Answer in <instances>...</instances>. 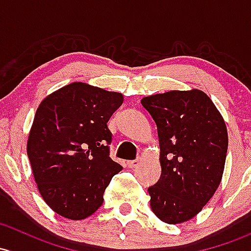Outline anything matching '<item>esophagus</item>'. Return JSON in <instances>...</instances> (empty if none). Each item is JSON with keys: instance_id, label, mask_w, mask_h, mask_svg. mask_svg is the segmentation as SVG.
<instances>
[{"instance_id": "1", "label": "esophagus", "mask_w": 251, "mask_h": 251, "mask_svg": "<svg viewBox=\"0 0 251 251\" xmlns=\"http://www.w3.org/2000/svg\"><path fill=\"white\" fill-rule=\"evenodd\" d=\"M139 163H141V160H131V161H127V167L128 168H137L139 166Z\"/></svg>"}]
</instances>
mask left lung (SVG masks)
I'll return each mask as SVG.
<instances>
[{
    "instance_id": "obj_1",
    "label": "left lung",
    "mask_w": 251,
    "mask_h": 251,
    "mask_svg": "<svg viewBox=\"0 0 251 251\" xmlns=\"http://www.w3.org/2000/svg\"><path fill=\"white\" fill-rule=\"evenodd\" d=\"M157 126L161 176L149 186L150 207L167 224L199 214L215 194L225 167V121L201 90L168 91L142 99Z\"/></svg>"
}]
</instances>
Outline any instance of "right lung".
<instances>
[{
    "label": "right lung",
    "instance_id": "1",
    "mask_svg": "<svg viewBox=\"0 0 251 251\" xmlns=\"http://www.w3.org/2000/svg\"><path fill=\"white\" fill-rule=\"evenodd\" d=\"M123 101L119 92L75 81L37 108L27 156L39 194L63 218L81 220L94 214L108 184L123 170L109 157L107 126Z\"/></svg>",
    "mask_w": 251,
    "mask_h": 251
}]
</instances>
